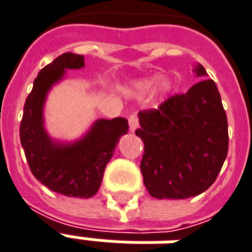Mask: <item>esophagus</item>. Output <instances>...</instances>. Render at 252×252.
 I'll list each match as a JSON object with an SVG mask.
<instances>
[{
	"instance_id": "1",
	"label": "esophagus",
	"mask_w": 252,
	"mask_h": 252,
	"mask_svg": "<svg viewBox=\"0 0 252 252\" xmlns=\"http://www.w3.org/2000/svg\"><path fill=\"white\" fill-rule=\"evenodd\" d=\"M128 124H129V129L132 132H135L139 128V119L136 115H131L128 119Z\"/></svg>"
}]
</instances>
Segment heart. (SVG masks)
<instances>
[{"label": "heart", "instance_id": "b5f03b06", "mask_svg": "<svg viewBox=\"0 0 252 252\" xmlns=\"http://www.w3.org/2000/svg\"><path fill=\"white\" fill-rule=\"evenodd\" d=\"M155 83H157V79H155V78L139 81V82L136 83L137 92H140V93H147V92H150V90L155 86ZM170 90H171V83H170V81H167V79H162L158 85L159 97H160V98H164V97L170 93Z\"/></svg>", "mask_w": 252, "mask_h": 252}]
</instances>
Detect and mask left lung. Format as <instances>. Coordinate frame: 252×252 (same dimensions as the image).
Segmentation results:
<instances>
[{"mask_svg": "<svg viewBox=\"0 0 252 252\" xmlns=\"http://www.w3.org/2000/svg\"><path fill=\"white\" fill-rule=\"evenodd\" d=\"M197 77L204 67L195 66ZM136 135L144 143L140 170L150 194L184 200L216 181L228 153V123L216 83L204 79L158 109L139 112Z\"/></svg>", "mask_w": 252, "mask_h": 252, "instance_id": "obj_1", "label": "left lung"}]
</instances>
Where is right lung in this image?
<instances>
[{
    "label": "right lung",
    "mask_w": 252,
    "mask_h": 252,
    "mask_svg": "<svg viewBox=\"0 0 252 252\" xmlns=\"http://www.w3.org/2000/svg\"><path fill=\"white\" fill-rule=\"evenodd\" d=\"M83 61L82 55L66 52L41 68L25 99L20 140L36 180L59 194L90 198L98 191L120 137L128 132V121L124 117L99 119L82 139L59 143L48 136L43 117L50 89L62 81L66 70L82 68Z\"/></svg>",
    "instance_id": "1"
}]
</instances>
